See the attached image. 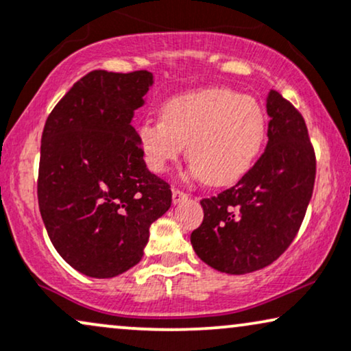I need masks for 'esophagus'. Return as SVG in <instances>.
I'll return each instance as SVG.
<instances>
[{"label":"esophagus","mask_w":351,"mask_h":351,"mask_svg":"<svg viewBox=\"0 0 351 351\" xmlns=\"http://www.w3.org/2000/svg\"><path fill=\"white\" fill-rule=\"evenodd\" d=\"M171 199H173V204H180L181 201H184V199H188V194L181 189H173Z\"/></svg>","instance_id":"obj_1"}]
</instances>
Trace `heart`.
I'll return each instance as SVG.
<instances>
[{
  "mask_svg": "<svg viewBox=\"0 0 351 351\" xmlns=\"http://www.w3.org/2000/svg\"><path fill=\"white\" fill-rule=\"evenodd\" d=\"M145 162L163 173L186 145L189 171L212 186H227L246 175L265 137V113L254 97L208 87L168 99L162 119L137 126Z\"/></svg>",
  "mask_w": 351,
  "mask_h": 351,
  "instance_id": "b5f03b06",
  "label": "heart"
}]
</instances>
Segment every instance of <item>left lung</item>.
<instances>
[{
	"label": "left lung",
	"mask_w": 351,
	"mask_h": 351,
	"mask_svg": "<svg viewBox=\"0 0 351 351\" xmlns=\"http://www.w3.org/2000/svg\"><path fill=\"white\" fill-rule=\"evenodd\" d=\"M264 154L219 196L202 199L204 220L191 233L196 254L212 269L241 275L267 267L291 245L311 201L316 155L303 117L277 90Z\"/></svg>",
	"instance_id": "left-lung-1"
}]
</instances>
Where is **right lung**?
<instances>
[{"label":"right lung","instance_id":"right-lung-1","mask_svg":"<svg viewBox=\"0 0 351 351\" xmlns=\"http://www.w3.org/2000/svg\"><path fill=\"white\" fill-rule=\"evenodd\" d=\"M154 84L149 71H92L47 118L38 207L55 250L79 272L110 278L143 259L149 228L171 206L149 171L131 119Z\"/></svg>","mask_w":351,"mask_h":351}]
</instances>
